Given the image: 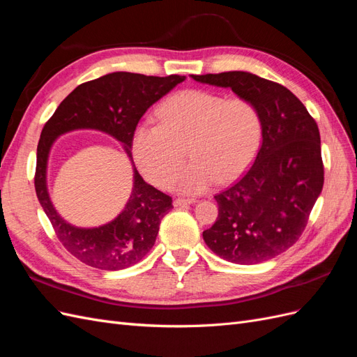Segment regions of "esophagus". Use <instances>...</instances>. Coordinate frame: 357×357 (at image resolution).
<instances>
[{
  "label": "esophagus",
  "instance_id": "obj_1",
  "mask_svg": "<svg viewBox=\"0 0 357 357\" xmlns=\"http://www.w3.org/2000/svg\"><path fill=\"white\" fill-rule=\"evenodd\" d=\"M195 198H176L174 199V207H183V205H189V204H195Z\"/></svg>",
  "mask_w": 357,
  "mask_h": 357
}]
</instances>
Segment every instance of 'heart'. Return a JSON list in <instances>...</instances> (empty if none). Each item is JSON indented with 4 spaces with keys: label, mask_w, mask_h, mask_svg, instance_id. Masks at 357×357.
<instances>
[{
    "label": "heart",
    "mask_w": 357,
    "mask_h": 357,
    "mask_svg": "<svg viewBox=\"0 0 357 357\" xmlns=\"http://www.w3.org/2000/svg\"><path fill=\"white\" fill-rule=\"evenodd\" d=\"M158 117L159 123L135 128L132 153L139 171L159 188L169 185L186 149L192 160L172 183L180 192L201 193L243 176L262 144V114L244 96L186 89L162 102Z\"/></svg>",
    "instance_id": "heart-1"
}]
</instances>
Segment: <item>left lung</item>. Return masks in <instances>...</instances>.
Returning a JSON list of instances; mask_svg holds the SVG:
<instances>
[{
	"mask_svg": "<svg viewBox=\"0 0 357 357\" xmlns=\"http://www.w3.org/2000/svg\"><path fill=\"white\" fill-rule=\"evenodd\" d=\"M253 101L264 121L262 146L245 174L218 193V220L204 241L225 261L253 265L294 245L323 189L320 134L305 105L283 84L252 73L192 75Z\"/></svg>",
	"mask_w": 357,
	"mask_h": 357,
	"instance_id": "obj_1",
	"label": "left lung"
}]
</instances>
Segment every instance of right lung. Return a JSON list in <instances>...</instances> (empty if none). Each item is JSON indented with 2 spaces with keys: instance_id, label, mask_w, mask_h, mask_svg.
Here are the masks:
<instances>
[{
  "instance_id": "1",
  "label": "right lung",
  "mask_w": 357,
  "mask_h": 357,
  "mask_svg": "<svg viewBox=\"0 0 357 357\" xmlns=\"http://www.w3.org/2000/svg\"><path fill=\"white\" fill-rule=\"evenodd\" d=\"M185 79L177 74L155 77L125 71L102 75L79 84L43 128L34 176L37 198L58 240L80 262L117 271L142 261L156 241L162 218L172 208V198L147 185L134 165V188L125 210L100 228H74L53 208L46 188V167L53 142L73 129H98L123 143L131 158L129 149L139 119L150 105Z\"/></svg>"
}]
</instances>
